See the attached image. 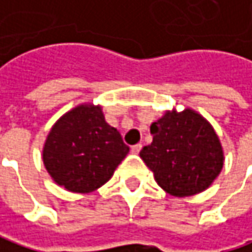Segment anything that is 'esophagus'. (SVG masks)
I'll use <instances>...</instances> for the list:
<instances>
[{
  "label": "esophagus",
  "mask_w": 252,
  "mask_h": 252,
  "mask_svg": "<svg viewBox=\"0 0 252 252\" xmlns=\"http://www.w3.org/2000/svg\"><path fill=\"white\" fill-rule=\"evenodd\" d=\"M141 149H142V145H141V144H137V145L131 147V152H132V154H135V155H138Z\"/></svg>",
  "instance_id": "esophagus-1"
}]
</instances>
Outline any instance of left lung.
<instances>
[{
  "label": "left lung",
  "instance_id": "1",
  "mask_svg": "<svg viewBox=\"0 0 252 252\" xmlns=\"http://www.w3.org/2000/svg\"><path fill=\"white\" fill-rule=\"evenodd\" d=\"M152 142L139 157L159 186L175 197L206 190L220 175L224 151L213 126L197 111L166 110L151 126Z\"/></svg>",
  "mask_w": 252,
  "mask_h": 252
}]
</instances>
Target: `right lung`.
I'll use <instances>...</instances> for the list:
<instances>
[{"mask_svg": "<svg viewBox=\"0 0 252 252\" xmlns=\"http://www.w3.org/2000/svg\"><path fill=\"white\" fill-rule=\"evenodd\" d=\"M129 148L107 124L101 105H76L50 128L42 149L53 182L73 193H90L111 179Z\"/></svg>", "mask_w": 252, "mask_h": 252, "instance_id": "1", "label": "right lung"}]
</instances>
